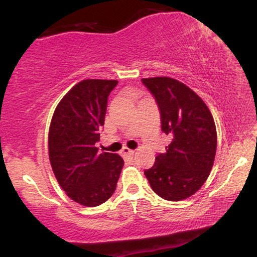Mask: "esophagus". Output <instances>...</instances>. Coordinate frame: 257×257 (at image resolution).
<instances>
[{"label":"esophagus","mask_w":257,"mask_h":257,"mask_svg":"<svg viewBox=\"0 0 257 257\" xmlns=\"http://www.w3.org/2000/svg\"><path fill=\"white\" fill-rule=\"evenodd\" d=\"M120 153H122L123 157H126V156H133L134 155V151L131 149H128V147H123L122 151H120Z\"/></svg>","instance_id":"1"}]
</instances>
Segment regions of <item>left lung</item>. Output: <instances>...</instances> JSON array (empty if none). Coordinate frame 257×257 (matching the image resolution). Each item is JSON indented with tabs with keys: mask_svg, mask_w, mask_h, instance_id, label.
Here are the masks:
<instances>
[{
	"mask_svg": "<svg viewBox=\"0 0 257 257\" xmlns=\"http://www.w3.org/2000/svg\"><path fill=\"white\" fill-rule=\"evenodd\" d=\"M161 111L162 131L170 137L166 152L144 172L152 190L178 202L193 196L208 179L216 153V126L202 98L170 77L143 78Z\"/></svg>",
	"mask_w": 257,
	"mask_h": 257,
	"instance_id": "8db88e82",
	"label": "left lung"
}]
</instances>
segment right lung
I'll use <instances>...</instances> for the list:
<instances>
[{"mask_svg": "<svg viewBox=\"0 0 257 257\" xmlns=\"http://www.w3.org/2000/svg\"><path fill=\"white\" fill-rule=\"evenodd\" d=\"M116 79H83L67 91L53 113L48 134L49 162L55 179L78 204L96 206L113 194L122 170L117 153L98 151L107 96Z\"/></svg>", "mask_w": 257, "mask_h": 257, "instance_id": "obj_1", "label": "right lung"}]
</instances>
